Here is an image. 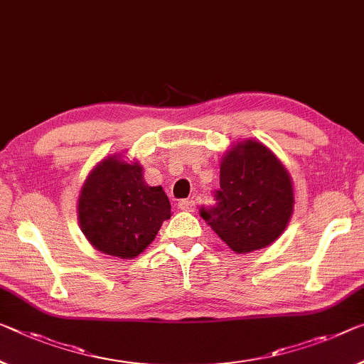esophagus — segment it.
Returning a JSON list of instances; mask_svg holds the SVG:
<instances>
[{"label": "esophagus", "instance_id": "esophagus-1", "mask_svg": "<svg viewBox=\"0 0 364 364\" xmlns=\"http://www.w3.org/2000/svg\"><path fill=\"white\" fill-rule=\"evenodd\" d=\"M178 208L182 211H195L197 208V203L193 200H181L178 201Z\"/></svg>", "mask_w": 364, "mask_h": 364}]
</instances>
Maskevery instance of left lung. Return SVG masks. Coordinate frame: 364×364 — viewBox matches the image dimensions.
Returning <instances> with one entry per match:
<instances>
[{
  "mask_svg": "<svg viewBox=\"0 0 364 364\" xmlns=\"http://www.w3.org/2000/svg\"><path fill=\"white\" fill-rule=\"evenodd\" d=\"M220 166L216 205L201 208L200 216L237 254L275 242L293 215L294 195L288 171L270 149L254 139L232 146Z\"/></svg>",
  "mask_w": 364,
  "mask_h": 364,
  "instance_id": "left-lung-1",
  "label": "left lung"
}]
</instances>
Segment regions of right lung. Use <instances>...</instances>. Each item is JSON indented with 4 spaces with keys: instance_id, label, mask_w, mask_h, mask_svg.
<instances>
[{
    "instance_id": "add662e5",
    "label": "right lung",
    "mask_w": 364,
    "mask_h": 364,
    "mask_svg": "<svg viewBox=\"0 0 364 364\" xmlns=\"http://www.w3.org/2000/svg\"><path fill=\"white\" fill-rule=\"evenodd\" d=\"M171 203L163 187H149L143 167L119 156L102 159L77 200L81 231L99 252L135 259L153 242Z\"/></svg>"
}]
</instances>
